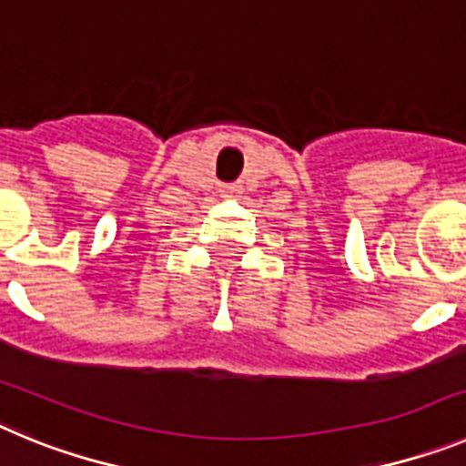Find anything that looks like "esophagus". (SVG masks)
Returning a JSON list of instances; mask_svg holds the SVG:
<instances>
[{"label":"esophagus","mask_w":466,"mask_h":466,"mask_svg":"<svg viewBox=\"0 0 466 466\" xmlns=\"http://www.w3.org/2000/svg\"><path fill=\"white\" fill-rule=\"evenodd\" d=\"M224 193H230V196H233V193H238V187H226Z\"/></svg>","instance_id":"obj_1"}]
</instances>
